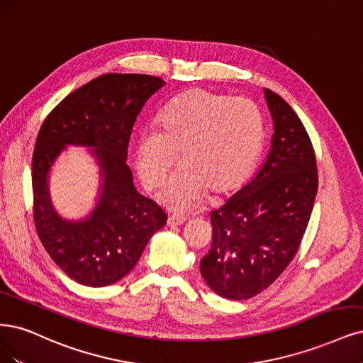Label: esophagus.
<instances>
[{
	"label": "esophagus",
	"instance_id": "1",
	"mask_svg": "<svg viewBox=\"0 0 363 363\" xmlns=\"http://www.w3.org/2000/svg\"><path fill=\"white\" fill-rule=\"evenodd\" d=\"M186 222V218L182 215H169L168 216V225L174 227V225H182Z\"/></svg>",
	"mask_w": 363,
	"mask_h": 363
}]
</instances>
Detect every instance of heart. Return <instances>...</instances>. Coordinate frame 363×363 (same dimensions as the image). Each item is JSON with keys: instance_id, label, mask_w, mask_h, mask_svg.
Returning <instances> with one entry per match:
<instances>
[{"instance_id": "obj_1", "label": "heart", "mask_w": 363, "mask_h": 363, "mask_svg": "<svg viewBox=\"0 0 363 363\" xmlns=\"http://www.w3.org/2000/svg\"><path fill=\"white\" fill-rule=\"evenodd\" d=\"M264 118L246 97L192 90L172 101L136 141V169L147 187L165 182L160 201L176 211L192 210L208 191L227 194L251 174L264 145Z\"/></svg>"}]
</instances>
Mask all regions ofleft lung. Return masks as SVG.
<instances>
[{"label": "left lung", "mask_w": 363, "mask_h": 363, "mask_svg": "<svg viewBox=\"0 0 363 363\" xmlns=\"http://www.w3.org/2000/svg\"><path fill=\"white\" fill-rule=\"evenodd\" d=\"M272 148L257 176L210 213L211 247L201 274L216 294L246 301L266 290L298 251L314 207V147L293 108L264 89Z\"/></svg>", "instance_id": "8db88e82"}]
</instances>
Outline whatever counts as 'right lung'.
Segmentation results:
<instances>
[{"label":"right lung","mask_w":363,"mask_h":363,"mask_svg":"<svg viewBox=\"0 0 363 363\" xmlns=\"http://www.w3.org/2000/svg\"><path fill=\"white\" fill-rule=\"evenodd\" d=\"M165 85L157 77L106 73L74 90L51 111L37 135L33 164V218L46 252L69 278L86 286L111 285L136 266L167 213L138 194L126 164L136 117ZM66 145L94 146L101 167V195L90 217L57 216L47 174Z\"/></svg>","instance_id":"add662e5"}]
</instances>
